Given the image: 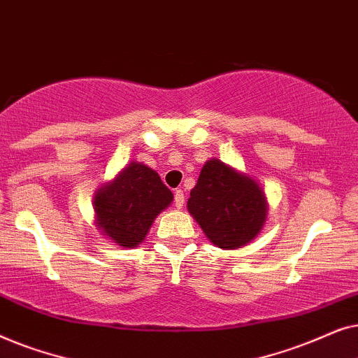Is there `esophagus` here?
I'll return each instance as SVG.
<instances>
[{
  "label": "esophagus",
  "mask_w": 358,
  "mask_h": 358,
  "mask_svg": "<svg viewBox=\"0 0 358 358\" xmlns=\"http://www.w3.org/2000/svg\"><path fill=\"white\" fill-rule=\"evenodd\" d=\"M184 202H185V197H184V192L182 190H176L174 192V205L178 208H182L184 207Z\"/></svg>",
  "instance_id": "esophagus-1"
}]
</instances>
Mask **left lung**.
<instances>
[{"label":"left lung","mask_w":358,"mask_h":358,"mask_svg":"<svg viewBox=\"0 0 358 358\" xmlns=\"http://www.w3.org/2000/svg\"><path fill=\"white\" fill-rule=\"evenodd\" d=\"M187 208L215 246L236 249L262 229L267 202L251 178L210 159L190 190Z\"/></svg>","instance_id":"left-lung-1"}]
</instances>
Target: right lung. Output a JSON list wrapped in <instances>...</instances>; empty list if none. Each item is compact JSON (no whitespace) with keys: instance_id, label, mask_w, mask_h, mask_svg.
I'll use <instances>...</instances> for the list:
<instances>
[{"instance_id":"1","label":"right lung","mask_w":358,"mask_h":358,"mask_svg":"<svg viewBox=\"0 0 358 358\" xmlns=\"http://www.w3.org/2000/svg\"><path fill=\"white\" fill-rule=\"evenodd\" d=\"M171 202L173 192L161 182L158 173L134 161L97 190V227L119 246L135 248L145 239L156 215Z\"/></svg>"}]
</instances>
